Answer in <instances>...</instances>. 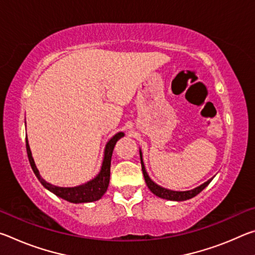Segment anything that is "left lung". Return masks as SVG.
Segmentation results:
<instances>
[{
  "mask_svg": "<svg viewBox=\"0 0 255 255\" xmlns=\"http://www.w3.org/2000/svg\"><path fill=\"white\" fill-rule=\"evenodd\" d=\"M139 155H140V163H141V170H143V174H144V178H145V182L147 184L148 189L152 191L155 196H157L159 198H163V199H167V200H173V201H183V200H188V199H191V198L196 197L198 193H200L202 190H204L207 185H208L211 180L213 179H209L207 182L202 183L199 187H197L192 190H189V191H173V190H169V189H165V188H162L159 187L158 184H156L154 182V181L150 180V178L147 174V172L145 170V165H144V162H143V156H141V152L139 150Z\"/></svg>",
  "mask_w": 255,
  "mask_h": 255,
  "instance_id": "left-lung-1",
  "label": "left lung"
}]
</instances>
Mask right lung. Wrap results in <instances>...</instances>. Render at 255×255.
<instances>
[{
	"instance_id": "1",
	"label": "right lung",
	"mask_w": 255,
	"mask_h": 255,
	"mask_svg": "<svg viewBox=\"0 0 255 255\" xmlns=\"http://www.w3.org/2000/svg\"><path fill=\"white\" fill-rule=\"evenodd\" d=\"M124 135H125L124 132L116 133V135L107 143L106 149H105V157H103L100 173H99L96 178L92 179L91 181H89V182L77 185V187H72V188L56 187V185L46 182V181L40 176L39 171H38L36 164H34V161L31 155V150H30L29 144H28V139H25V147H27L28 158H29L30 165H31L33 173L36 174L38 180L40 181V183L44 185L46 189H48L50 192H53L54 195L62 198L64 200L73 202V204H83V202H92V201H97L99 199H101V197L106 193L108 185H109V181H110V165H111L112 152H114L116 143H117L118 139L124 137Z\"/></svg>"
}]
</instances>
